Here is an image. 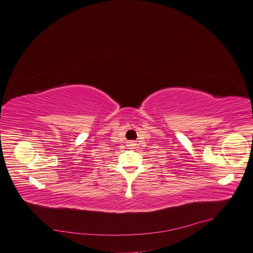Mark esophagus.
Segmentation results:
<instances>
[{"instance_id":"obj_1","label":"esophagus","mask_w":253,"mask_h":253,"mask_svg":"<svg viewBox=\"0 0 253 253\" xmlns=\"http://www.w3.org/2000/svg\"><path fill=\"white\" fill-rule=\"evenodd\" d=\"M128 145H129V147H130V148H133V147H134V146H135V143H134V142H133V141H130V142H129V144H128Z\"/></svg>"}]
</instances>
